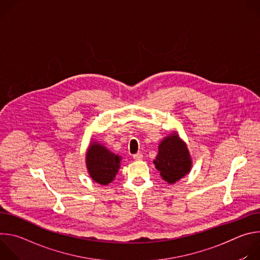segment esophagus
I'll return each instance as SVG.
<instances>
[{
	"label": "esophagus",
	"mask_w": 260,
	"mask_h": 260,
	"mask_svg": "<svg viewBox=\"0 0 260 260\" xmlns=\"http://www.w3.org/2000/svg\"><path fill=\"white\" fill-rule=\"evenodd\" d=\"M133 158L135 159V160H142V158H143V154L142 153H136V154H134L133 155Z\"/></svg>",
	"instance_id": "esophagus-1"
}]
</instances>
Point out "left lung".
I'll return each mask as SVG.
<instances>
[{
    "label": "left lung",
    "mask_w": 260,
    "mask_h": 260,
    "mask_svg": "<svg viewBox=\"0 0 260 260\" xmlns=\"http://www.w3.org/2000/svg\"><path fill=\"white\" fill-rule=\"evenodd\" d=\"M161 178L174 184L190 172L192 161L187 145L176 133L166 137L158 146V154L153 160Z\"/></svg>",
    "instance_id": "obj_1"
}]
</instances>
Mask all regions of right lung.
Instances as JSON below:
<instances>
[{"instance_id": "obj_1", "label": "right lung", "mask_w": 260, "mask_h": 260, "mask_svg": "<svg viewBox=\"0 0 260 260\" xmlns=\"http://www.w3.org/2000/svg\"><path fill=\"white\" fill-rule=\"evenodd\" d=\"M121 156L111 152L107 148L92 142L86 153V168L93 181L101 185L112 182L120 168Z\"/></svg>"}]
</instances>
